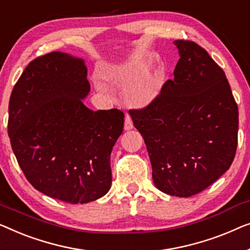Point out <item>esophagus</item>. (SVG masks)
I'll list each match as a JSON object with an SVG mask.
<instances>
[{"mask_svg":"<svg viewBox=\"0 0 250 250\" xmlns=\"http://www.w3.org/2000/svg\"><path fill=\"white\" fill-rule=\"evenodd\" d=\"M133 128V124H132V120H131V117H130L129 114L125 115V130H130Z\"/></svg>","mask_w":250,"mask_h":250,"instance_id":"34e87169","label":"esophagus"}]
</instances>
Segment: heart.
Listing matches in <instances>:
<instances>
[{"instance_id":"obj_1","label":"heart","mask_w":250,"mask_h":250,"mask_svg":"<svg viewBox=\"0 0 250 250\" xmlns=\"http://www.w3.org/2000/svg\"><path fill=\"white\" fill-rule=\"evenodd\" d=\"M144 69L142 66L136 65V64H126L119 70L117 73V82L121 85H131V83H135L139 80L140 77L143 76ZM156 91L154 89H147L144 91V93L140 95L139 102L142 105H147L149 104L150 102L154 100L155 97Z\"/></svg>"}]
</instances>
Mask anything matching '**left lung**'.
<instances>
[{
  "instance_id": "1",
  "label": "left lung",
  "mask_w": 250,
  "mask_h": 250,
  "mask_svg": "<svg viewBox=\"0 0 250 250\" xmlns=\"http://www.w3.org/2000/svg\"><path fill=\"white\" fill-rule=\"evenodd\" d=\"M173 43L180 55L174 79L146 107L129 114L146 144L156 188L190 197L229 170L239 112L226 73L209 54L194 42Z\"/></svg>"
}]
</instances>
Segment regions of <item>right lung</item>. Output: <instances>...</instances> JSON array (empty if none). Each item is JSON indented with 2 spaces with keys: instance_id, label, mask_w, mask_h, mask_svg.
Here are the masks:
<instances>
[{
  "instance_id": "right-lung-1",
  "label": "right lung",
  "mask_w": 250,
  "mask_h": 250,
  "mask_svg": "<svg viewBox=\"0 0 250 250\" xmlns=\"http://www.w3.org/2000/svg\"><path fill=\"white\" fill-rule=\"evenodd\" d=\"M89 91L83 60L51 52L27 65L9 102L8 133L24 177L70 204L110 190L111 152L124 131V112L83 104Z\"/></svg>"
}]
</instances>
